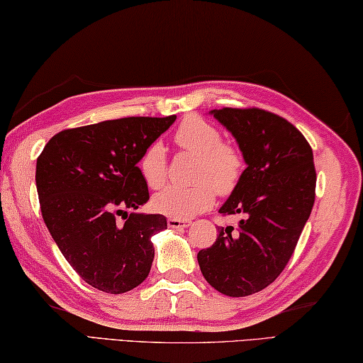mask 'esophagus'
Masks as SVG:
<instances>
[{"label": "esophagus", "mask_w": 363, "mask_h": 363, "mask_svg": "<svg viewBox=\"0 0 363 363\" xmlns=\"http://www.w3.org/2000/svg\"><path fill=\"white\" fill-rule=\"evenodd\" d=\"M167 223H169L170 228H186V227H189V225H191V222H189V220H182V218H174V217H170Z\"/></svg>", "instance_id": "obj_1"}]
</instances>
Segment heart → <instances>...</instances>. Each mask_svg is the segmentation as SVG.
<instances>
[{
	"label": "heart",
	"instance_id": "1",
	"mask_svg": "<svg viewBox=\"0 0 363 363\" xmlns=\"http://www.w3.org/2000/svg\"><path fill=\"white\" fill-rule=\"evenodd\" d=\"M174 140L183 151L198 159L191 186H169L152 198L154 211L174 218H191L211 209L216 193L228 196L240 185L245 157L240 147L222 141V133L201 117H188L175 130ZM140 172L152 189L167 180V156L159 141L147 146L140 159Z\"/></svg>",
	"mask_w": 363,
	"mask_h": 363
}]
</instances>
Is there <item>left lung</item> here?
I'll list each match as a JSON object with an SVG mask.
<instances>
[{"instance_id": "left-lung-1", "label": "left lung", "mask_w": 363, "mask_h": 363, "mask_svg": "<svg viewBox=\"0 0 363 363\" xmlns=\"http://www.w3.org/2000/svg\"><path fill=\"white\" fill-rule=\"evenodd\" d=\"M212 114L235 136L247 167L218 211L242 216L236 233L218 228L198 262L212 288L242 298L272 284L289 262L315 201L317 174L311 145L286 118L259 108Z\"/></svg>"}]
</instances>
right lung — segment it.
Returning a JSON list of instances; mask_svg holds the SVG:
<instances>
[{"label":"right lung","instance_id":"obj_1","mask_svg":"<svg viewBox=\"0 0 363 363\" xmlns=\"http://www.w3.org/2000/svg\"><path fill=\"white\" fill-rule=\"evenodd\" d=\"M175 118L123 117L62 130L37 159L43 220L65 260L93 288L122 294L150 275L151 236L167 220L125 209L150 199L138 162ZM117 215L126 222L117 224Z\"/></svg>","mask_w":363,"mask_h":363}]
</instances>
